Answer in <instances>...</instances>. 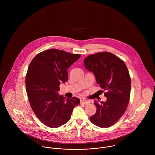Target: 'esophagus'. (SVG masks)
<instances>
[{
    "label": "esophagus",
    "mask_w": 155,
    "mask_h": 155,
    "mask_svg": "<svg viewBox=\"0 0 155 155\" xmlns=\"http://www.w3.org/2000/svg\"><path fill=\"white\" fill-rule=\"evenodd\" d=\"M89 103V102L88 101L85 100V99L83 98V99L81 100V104H83L87 105V104H88Z\"/></svg>",
    "instance_id": "esophagus-1"
}]
</instances>
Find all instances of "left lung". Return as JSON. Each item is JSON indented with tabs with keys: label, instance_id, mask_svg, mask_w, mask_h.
I'll list each match as a JSON object with an SVG mask.
<instances>
[{
	"label": "left lung",
	"instance_id": "1",
	"mask_svg": "<svg viewBox=\"0 0 155 155\" xmlns=\"http://www.w3.org/2000/svg\"><path fill=\"white\" fill-rule=\"evenodd\" d=\"M84 62L86 69L94 73L97 83L107 91L104 93L106 101H94L97 109L90 120L99 127H110L124 114L130 101L131 80L127 67L108 52L89 55Z\"/></svg>",
	"mask_w": 155,
	"mask_h": 155
}]
</instances>
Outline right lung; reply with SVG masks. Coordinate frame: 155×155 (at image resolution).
Returning <instances> with one entry per match:
<instances>
[{"instance_id":"add662e5","label":"right lung","mask_w":155,"mask_h":155,"mask_svg":"<svg viewBox=\"0 0 155 155\" xmlns=\"http://www.w3.org/2000/svg\"><path fill=\"white\" fill-rule=\"evenodd\" d=\"M81 57L55 49L37 54L28 67L25 87L30 106L40 121L49 128H58L70 120L76 97L66 98L58 94L61 83L68 79L67 69Z\"/></svg>"}]
</instances>
